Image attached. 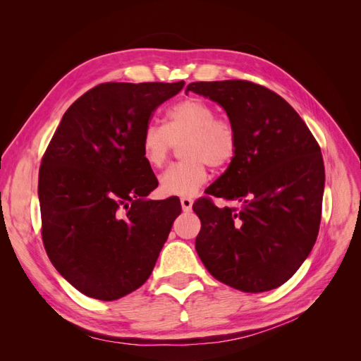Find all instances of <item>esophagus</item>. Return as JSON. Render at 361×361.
<instances>
[{
	"label": "esophagus",
	"instance_id": "obj_1",
	"mask_svg": "<svg viewBox=\"0 0 361 361\" xmlns=\"http://www.w3.org/2000/svg\"><path fill=\"white\" fill-rule=\"evenodd\" d=\"M192 199H190V197H182L180 199V204H182V209L185 211V212H190L191 209H192Z\"/></svg>",
	"mask_w": 361,
	"mask_h": 361
}]
</instances>
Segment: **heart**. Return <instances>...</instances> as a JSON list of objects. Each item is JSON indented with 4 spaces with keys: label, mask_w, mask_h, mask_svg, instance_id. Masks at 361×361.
<instances>
[{
    "label": "heart",
    "mask_w": 361,
    "mask_h": 361,
    "mask_svg": "<svg viewBox=\"0 0 361 361\" xmlns=\"http://www.w3.org/2000/svg\"><path fill=\"white\" fill-rule=\"evenodd\" d=\"M180 142L185 161L167 169L159 178V188L167 195H194L209 179L207 164L215 169L226 167L239 149L235 125L228 118L216 117L214 108L197 97L174 104L164 126L147 125L141 137V154L152 169H161L173 145Z\"/></svg>",
    "instance_id": "obj_1"
}]
</instances>
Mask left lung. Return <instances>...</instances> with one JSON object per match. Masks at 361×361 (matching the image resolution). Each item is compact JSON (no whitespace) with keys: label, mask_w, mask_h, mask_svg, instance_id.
<instances>
[{"label":"left lung","mask_w":361,"mask_h":361,"mask_svg":"<svg viewBox=\"0 0 361 361\" xmlns=\"http://www.w3.org/2000/svg\"><path fill=\"white\" fill-rule=\"evenodd\" d=\"M220 104L235 125L236 158L192 204L202 221L195 250L211 274L243 292L286 283L307 259L319 232L325 183L318 141L277 93L244 80L191 82Z\"/></svg>","instance_id":"obj_1"}]
</instances>
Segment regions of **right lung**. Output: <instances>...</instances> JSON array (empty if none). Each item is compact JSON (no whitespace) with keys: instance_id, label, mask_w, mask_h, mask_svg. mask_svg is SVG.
Wrapping results in <instances>:
<instances>
[{"instance_id":"1","label":"right lung","mask_w":361,"mask_h":361,"mask_svg":"<svg viewBox=\"0 0 361 361\" xmlns=\"http://www.w3.org/2000/svg\"><path fill=\"white\" fill-rule=\"evenodd\" d=\"M179 82H105L64 113L39 171L42 239L52 265L90 298L113 301L149 279L179 199L147 200L158 180L141 154L152 113Z\"/></svg>"}]
</instances>
